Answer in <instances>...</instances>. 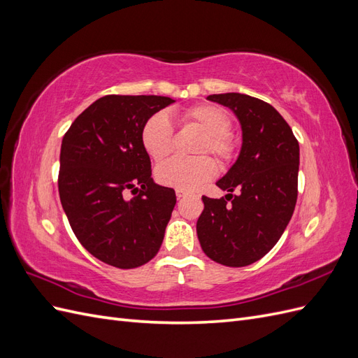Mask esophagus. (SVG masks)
Returning a JSON list of instances; mask_svg holds the SVG:
<instances>
[{
	"label": "esophagus",
	"mask_w": 358,
	"mask_h": 358,
	"mask_svg": "<svg viewBox=\"0 0 358 358\" xmlns=\"http://www.w3.org/2000/svg\"><path fill=\"white\" fill-rule=\"evenodd\" d=\"M187 196H189V192H188V191L176 189V197H178V199H183V197H187Z\"/></svg>",
	"instance_id": "esophagus-1"
}]
</instances>
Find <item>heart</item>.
I'll return each instance as SVG.
<instances>
[{"mask_svg":"<svg viewBox=\"0 0 358 358\" xmlns=\"http://www.w3.org/2000/svg\"><path fill=\"white\" fill-rule=\"evenodd\" d=\"M179 122L183 127H194L201 131V137L194 148V152L200 155L166 161L157 167L155 178L161 185L191 191L218 173L215 159L206 154H212L222 167H229L239 152V145L230 134L231 117L220 106H192L179 115ZM140 142L145 152L154 161L166 159L175 143V129L169 117L164 113L148 117L140 131Z\"/></svg>","mask_w":358,"mask_h":358,"instance_id":"b5f03b06","label":"heart"}]
</instances>
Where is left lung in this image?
<instances>
[{"instance_id":"1","label":"left lung","mask_w":358,"mask_h":358,"mask_svg":"<svg viewBox=\"0 0 358 358\" xmlns=\"http://www.w3.org/2000/svg\"><path fill=\"white\" fill-rule=\"evenodd\" d=\"M208 100L230 107L239 117L243 143L233 167L216 182L230 194L201 197L197 236L213 262L243 267L278 243L294 212L299 142L285 119L263 100L237 92L213 94Z\"/></svg>"}]
</instances>
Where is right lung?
<instances>
[{
  "label": "right lung",
  "mask_w": 358,
  "mask_h": 358,
  "mask_svg": "<svg viewBox=\"0 0 358 358\" xmlns=\"http://www.w3.org/2000/svg\"><path fill=\"white\" fill-rule=\"evenodd\" d=\"M173 101L161 95H106L64 134L58 175L62 209L82 246L109 266H143L164 239L176 194L150 178L140 131L148 117ZM128 190L135 196L129 201Z\"/></svg>",
  "instance_id": "1"
}]
</instances>
